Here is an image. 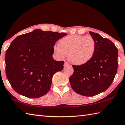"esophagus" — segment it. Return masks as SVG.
<instances>
[{
  "instance_id": "1",
  "label": "esophagus",
  "mask_w": 125,
  "mask_h": 125,
  "mask_svg": "<svg viewBox=\"0 0 125 125\" xmlns=\"http://www.w3.org/2000/svg\"><path fill=\"white\" fill-rule=\"evenodd\" d=\"M68 65H69V63L67 62H64V67H67V66H68Z\"/></svg>"
}]
</instances>
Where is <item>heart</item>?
I'll return each instance as SVG.
<instances>
[{"mask_svg":"<svg viewBox=\"0 0 125 125\" xmlns=\"http://www.w3.org/2000/svg\"><path fill=\"white\" fill-rule=\"evenodd\" d=\"M58 47L54 46L56 55L60 58L68 55L72 64L81 65L86 64L94 56L96 49L94 40L90 36L70 35L61 39Z\"/></svg>","mask_w":125,"mask_h":125,"instance_id":"1","label":"heart"}]
</instances>
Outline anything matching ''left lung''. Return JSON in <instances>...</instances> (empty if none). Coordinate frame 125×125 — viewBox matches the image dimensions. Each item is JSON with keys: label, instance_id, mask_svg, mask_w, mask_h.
Listing matches in <instances>:
<instances>
[{"label": "left lung", "instance_id": "8db88e82", "mask_svg": "<svg viewBox=\"0 0 125 125\" xmlns=\"http://www.w3.org/2000/svg\"><path fill=\"white\" fill-rule=\"evenodd\" d=\"M96 43L94 56L81 65H73L69 78L72 89L82 95L91 97L107 90L112 84L118 69V51L110 40L89 31Z\"/></svg>", "mask_w": 125, "mask_h": 125}]
</instances>
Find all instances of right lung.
Here are the masks:
<instances>
[{"label":"right lung","mask_w":125,"mask_h":125,"mask_svg":"<svg viewBox=\"0 0 125 125\" xmlns=\"http://www.w3.org/2000/svg\"><path fill=\"white\" fill-rule=\"evenodd\" d=\"M65 33L35 30L18 36L6 50V74L18 94L37 98L47 94L53 75L63 69L64 61L52 57L54 46Z\"/></svg>","instance_id":"obj_1"}]
</instances>
